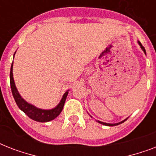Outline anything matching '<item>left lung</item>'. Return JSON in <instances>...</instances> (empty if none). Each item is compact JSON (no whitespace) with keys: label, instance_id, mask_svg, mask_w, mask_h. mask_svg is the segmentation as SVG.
I'll use <instances>...</instances> for the list:
<instances>
[{"label":"left lung","instance_id":"left-lung-1","mask_svg":"<svg viewBox=\"0 0 156 156\" xmlns=\"http://www.w3.org/2000/svg\"><path fill=\"white\" fill-rule=\"evenodd\" d=\"M138 44L140 45L141 48H142V49H143V52H144V53L146 54L145 48L143 47V45H142V44H141V43L139 42V41H138ZM91 117H92V116H91ZM126 121V120H124V121H121V122H118V123H115V124L105 123V122H102V121H98V122H99V123H100V124H102V125H104V126H118V125H120V124H121V123H123V122H125V121Z\"/></svg>","mask_w":156,"mask_h":156}]
</instances>
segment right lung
<instances>
[{
  "mask_svg": "<svg viewBox=\"0 0 156 156\" xmlns=\"http://www.w3.org/2000/svg\"><path fill=\"white\" fill-rule=\"evenodd\" d=\"M13 56H14V55H13ZM9 78H10L11 90H12V94H13V96L14 98L16 104H17L18 108L22 111L24 112L30 119H32L34 121H39V122H48V121H52V120L56 118V116H58L60 115V113L62 111V109H63L66 97L68 95L69 90L64 94L60 103L54 108L48 109V110L38 108H36V107L32 105V104L27 102L25 100H23L22 96L20 95V94L18 93L17 87H16L15 86V83H14V80H13V63L11 65Z\"/></svg>",
  "mask_w": 156,
  "mask_h": 156,
  "instance_id": "right-lung-1",
  "label": "right lung"
}]
</instances>
